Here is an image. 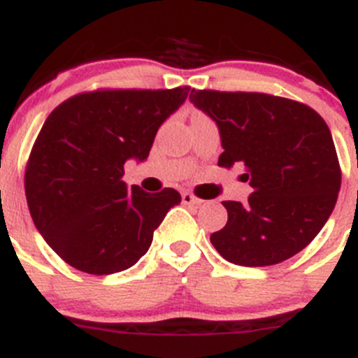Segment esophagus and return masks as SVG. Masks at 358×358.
<instances>
[{
    "label": "esophagus",
    "mask_w": 358,
    "mask_h": 358,
    "mask_svg": "<svg viewBox=\"0 0 358 358\" xmlns=\"http://www.w3.org/2000/svg\"><path fill=\"white\" fill-rule=\"evenodd\" d=\"M182 203L183 204H189V206H190V204H192V206H199V204L203 203V201L197 199V197L192 196V194H190V192H183L182 194Z\"/></svg>",
    "instance_id": "34e87169"
}]
</instances>
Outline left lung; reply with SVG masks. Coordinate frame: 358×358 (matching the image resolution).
Wrapping results in <instances>:
<instances>
[{
  "label": "left lung",
  "mask_w": 358,
  "mask_h": 358,
  "mask_svg": "<svg viewBox=\"0 0 358 358\" xmlns=\"http://www.w3.org/2000/svg\"><path fill=\"white\" fill-rule=\"evenodd\" d=\"M218 127V166L245 168L248 203L224 201L227 224L211 245L238 266L280 264L306 248L331 217L341 169L325 120L310 106L262 92L196 91Z\"/></svg>",
  "instance_id": "8db88e82"
}]
</instances>
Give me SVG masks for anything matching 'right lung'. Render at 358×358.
Returning <instances> with one entry per match:
<instances>
[{
  "instance_id": "1",
  "label": "right lung",
  "mask_w": 358,
  "mask_h": 358,
  "mask_svg": "<svg viewBox=\"0 0 358 358\" xmlns=\"http://www.w3.org/2000/svg\"><path fill=\"white\" fill-rule=\"evenodd\" d=\"M171 91H96L66 99L45 120L26 168V199L38 232L64 262L89 275L129 269L182 196L122 182L143 162L157 129L185 103Z\"/></svg>"
}]
</instances>
